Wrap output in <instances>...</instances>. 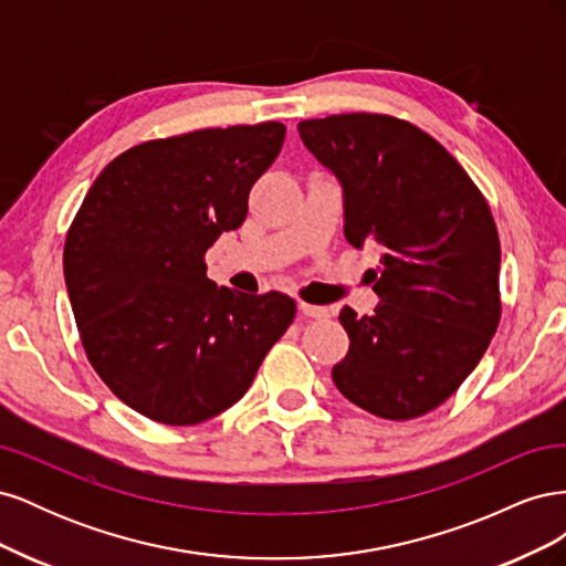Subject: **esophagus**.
<instances>
[{
	"label": "esophagus",
	"mask_w": 566,
	"mask_h": 566,
	"mask_svg": "<svg viewBox=\"0 0 566 566\" xmlns=\"http://www.w3.org/2000/svg\"><path fill=\"white\" fill-rule=\"evenodd\" d=\"M297 310H300V314L306 316V318H325V316H328V310H325V306L306 304V302H300Z\"/></svg>",
	"instance_id": "esophagus-1"
}]
</instances>
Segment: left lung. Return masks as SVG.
I'll use <instances>...</instances> for the list:
<instances>
[{
    "mask_svg": "<svg viewBox=\"0 0 566 566\" xmlns=\"http://www.w3.org/2000/svg\"><path fill=\"white\" fill-rule=\"evenodd\" d=\"M345 188V235L378 245L373 316L342 306L345 397L385 420L430 413L482 361L501 323V241L489 202L451 153L406 119L347 113L297 125Z\"/></svg>",
    "mask_w": 566,
    "mask_h": 566,
    "instance_id": "8db88e82",
    "label": "left lung"
}]
</instances>
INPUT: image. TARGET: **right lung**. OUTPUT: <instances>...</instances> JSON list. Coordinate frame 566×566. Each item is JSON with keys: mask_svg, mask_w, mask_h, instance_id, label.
Listing matches in <instances>:
<instances>
[{"mask_svg": "<svg viewBox=\"0 0 566 566\" xmlns=\"http://www.w3.org/2000/svg\"><path fill=\"white\" fill-rule=\"evenodd\" d=\"M283 139L262 123L144 142L84 196L63 248L67 297L92 368L136 413L175 427L219 416L293 323L287 295L217 287L205 264Z\"/></svg>", "mask_w": 566, "mask_h": 566, "instance_id": "1", "label": "right lung"}]
</instances>
